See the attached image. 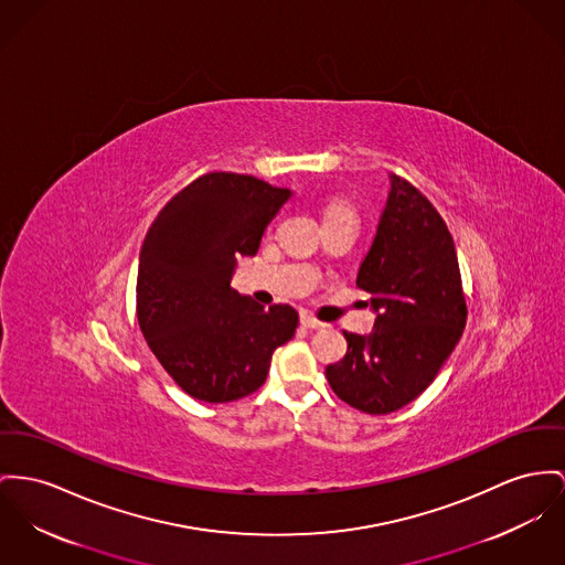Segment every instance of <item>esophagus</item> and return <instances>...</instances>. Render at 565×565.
<instances>
[{
    "instance_id": "esophagus-1",
    "label": "esophagus",
    "mask_w": 565,
    "mask_h": 565,
    "mask_svg": "<svg viewBox=\"0 0 565 565\" xmlns=\"http://www.w3.org/2000/svg\"><path fill=\"white\" fill-rule=\"evenodd\" d=\"M301 326L303 328H308V330H321V328H328L326 323H321L319 319H315V317H310V315H301Z\"/></svg>"
}]
</instances>
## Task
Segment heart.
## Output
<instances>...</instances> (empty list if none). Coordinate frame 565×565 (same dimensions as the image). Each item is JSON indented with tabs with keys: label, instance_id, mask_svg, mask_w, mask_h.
Segmentation results:
<instances>
[{
	"label": "heart",
	"instance_id": "b5f03b06",
	"mask_svg": "<svg viewBox=\"0 0 565 565\" xmlns=\"http://www.w3.org/2000/svg\"><path fill=\"white\" fill-rule=\"evenodd\" d=\"M342 210H344V207H340V205H334V207L330 210V214H334V212H342Z\"/></svg>",
	"mask_w": 565,
	"mask_h": 565
}]
</instances>
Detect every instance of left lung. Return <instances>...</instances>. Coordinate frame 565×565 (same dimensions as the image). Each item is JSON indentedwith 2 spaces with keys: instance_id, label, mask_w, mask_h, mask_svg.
<instances>
[{
  "instance_id": "obj_1",
  "label": "left lung",
  "mask_w": 565,
  "mask_h": 565,
  "mask_svg": "<svg viewBox=\"0 0 565 565\" xmlns=\"http://www.w3.org/2000/svg\"><path fill=\"white\" fill-rule=\"evenodd\" d=\"M360 265L358 287L376 312L369 337L347 334V355L326 369L334 394L371 415L398 412L441 371L467 323L450 231L433 203L398 175Z\"/></svg>"
}]
</instances>
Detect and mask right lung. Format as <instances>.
Returning a JSON list of instances; mask_svg holds the SVG:
<instances>
[{
    "label": "right lung",
    "mask_w": 565,
    "mask_h": 565,
    "mask_svg": "<svg viewBox=\"0 0 565 565\" xmlns=\"http://www.w3.org/2000/svg\"><path fill=\"white\" fill-rule=\"evenodd\" d=\"M291 190L214 171L180 190L156 216L139 255L137 319L162 369L196 401L257 392L271 353L294 339L298 312L231 289L235 259L259 250Z\"/></svg>",
    "instance_id": "right-lung-1"
}]
</instances>
